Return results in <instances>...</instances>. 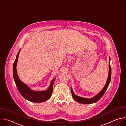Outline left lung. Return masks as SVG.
Instances as JSON below:
<instances>
[{
	"label": "left lung",
	"mask_w": 126,
	"mask_h": 126,
	"mask_svg": "<svg viewBox=\"0 0 126 126\" xmlns=\"http://www.w3.org/2000/svg\"><path fill=\"white\" fill-rule=\"evenodd\" d=\"M110 58L109 57V74H108V77L106 83L103 88V89L101 91L99 92L97 95H96L95 97L92 98H85L83 97H79L76 95H75L73 91L72 88V87L71 88V91L72 93V95L73 99L77 102L81 103V104H92L94 103H95L99 101L104 95L105 94V92L106 91L107 89L109 86V85L111 81V67L110 66Z\"/></svg>",
	"instance_id": "1"
}]
</instances>
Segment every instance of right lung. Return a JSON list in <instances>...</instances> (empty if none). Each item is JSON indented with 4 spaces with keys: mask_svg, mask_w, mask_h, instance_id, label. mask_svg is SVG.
<instances>
[{
    "mask_svg": "<svg viewBox=\"0 0 126 126\" xmlns=\"http://www.w3.org/2000/svg\"><path fill=\"white\" fill-rule=\"evenodd\" d=\"M20 51V50L17 53L13 66V78L19 93L25 99L32 102L41 103L47 101L51 97L52 95L53 89V84L54 83L55 78L53 79L52 80L49 88L45 91H36L31 90L25 83L22 82L20 80L17 74L16 66Z\"/></svg>",
    "mask_w": 126,
    "mask_h": 126,
    "instance_id": "1",
    "label": "right lung"
}]
</instances>
